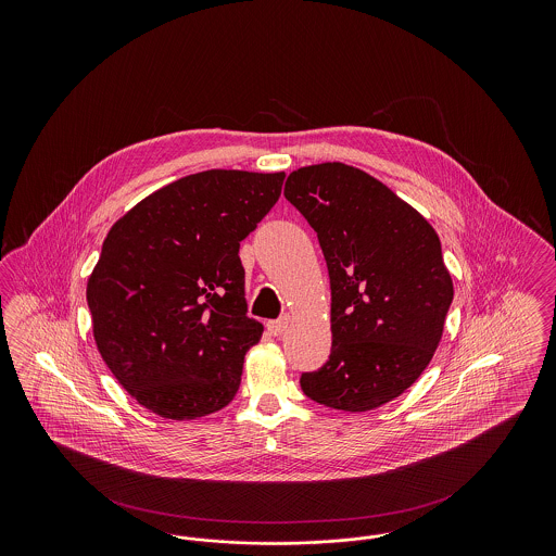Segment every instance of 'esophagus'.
<instances>
[{"label":"esophagus","mask_w":556,"mask_h":556,"mask_svg":"<svg viewBox=\"0 0 556 556\" xmlns=\"http://www.w3.org/2000/svg\"><path fill=\"white\" fill-rule=\"evenodd\" d=\"M288 323H290V318L283 317V318H277V320H268L266 323V327H268V331L273 333V336H281L286 329H288Z\"/></svg>","instance_id":"34e87169"}]
</instances>
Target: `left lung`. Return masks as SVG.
Wrapping results in <instances>:
<instances>
[{
  "label": "left lung",
  "mask_w": 556,
  "mask_h": 556,
  "mask_svg": "<svg viewBox=\"0 0 556 556\" xmlns=\"http://www.w3.org/2000/svg\"><path fill=\"white\" fill-rule=\"evenodd\" d=\"M283 193L317 231L331 283V354L302 372V392L345 413L379 408L419 379L442 340L454 290L440 238L342 162L293 170Z\"/></svg>",
  "instance_id": "8db88e82"
}]
</instances>
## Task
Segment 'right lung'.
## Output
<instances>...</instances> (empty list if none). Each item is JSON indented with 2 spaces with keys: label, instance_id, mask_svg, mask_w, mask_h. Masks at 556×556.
I'll use <instances>...</instances> for the list:
<instances>
[{
  "label": "right lung",
  "instance_id": "right-lung-1",
  "mask_svg": "<svg viewBox=\"0 0 556 556\" xmlns=\"http://www.w3.org/2000/svg\"><path fill=\"white\" fill-rule=\"evenodd\" d=\"M286 173L212 168L118 218L87 281L98 350L118 383L164 419L225 408L263 336L245 317L239 241L281 195Z\"/></svg>",
  "mask_w": 556,
  "mask_h": 556
}]
</instances>
